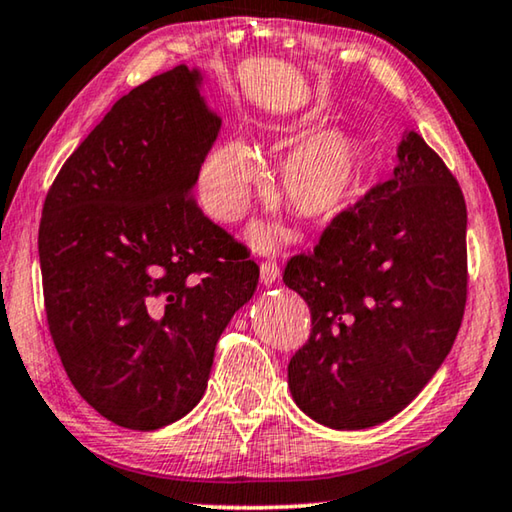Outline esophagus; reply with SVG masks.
<instances>
[{
	"label": "esophagus",
	"instance_id": "esophagus-1",
	"mask_svg": "<svg viewBox=\"0 0 512 512\" xmlns=\"http://www.w3.org/2000/svg\"><path fill=\"white\" fill-rule=\"evenodd\" d=\"M259 278H262L266 287L273 285V282L280 278V266L276 262H271V259H266V262L259 264Z\"/></svg>",
	"mask_w": 512,
	"mask_h": 512
}]
</instances>
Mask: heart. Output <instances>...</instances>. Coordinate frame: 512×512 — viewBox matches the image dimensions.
<instances>
[{
  "instance_id": "heart-1",
  "label": "heart",
  "mask_w": 512,
  "mask_h": 512,
  "mask_svg": "<svg viewBox=\"0 0 512 512\" xmlns=\"http://www.w3.org/2000/svg\"><path fill=\"white\" fill-rule=\"evenodd\" d=\"M308 131L294 133L303 140ZM365 156L354 133L329 128L301 142L280 170V190L287 207L305 223L329 225L342 216L365 186ZM262 179L259 156L246 142L232 140L209 154L200 172V197L213 218L236 220L248 209L250 195ZM255 241L266 248L273 234L257 227Z\"/></svg>"
}]
</instances>
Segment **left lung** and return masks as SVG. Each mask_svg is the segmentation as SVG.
<instances>
[{
    "mask_svg": "<svg viewBox=\"0 0 512 512\" xmlns=\"http://www.w3.org/2000/svg\"><path fill=\"white\" fill-rule=\"evenodd\" d=\"M285 285L312 331L287 365L294 402L333 430H368L407 407L441 368L467 301V204L418 133L393 177L326 227Z\"/></svg>",
    "mask_w": 512,
    "mask_h": 512,
    "instance_id": "obj_1",
    "label": "left lung"
}]
</instances>
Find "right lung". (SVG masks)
<instances>
[{"label":"right lung","mask_w":512,"mask_h":512,"mask_svg":"<svg viewBox=\"0 0 512 512\" xmlns=\"http://www.w3.org/2000/svg\"><path fill=\"white\" fill-rule=\"evenodd\" d=\"M200 68L121 96L61 167L38 227L45 312L71 384L128 430L179 421L259 266L193 197L220 131Z\"/></svg>","instance_id":"1"}]
</instances>
